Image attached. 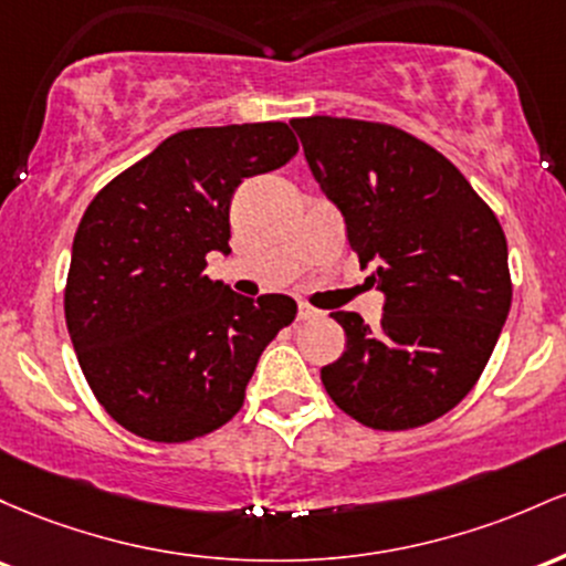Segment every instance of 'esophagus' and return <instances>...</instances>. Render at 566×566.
I'll list each match as a JSON object with an SVG mask.
<instances>
[{
    "label": "esophagus",
    "mask_w": 566,
    "mask_h": 566,
    "mask_svg": "<svg viewBox=\"0 0 566 566\" xmlns=\"http://www.w3.org/2000/svg\"><path fill=\"white\" fill-rule=\"evenodd\" d=\"M321 315H323L321 310L310 307L307 302H300V313H296V317H300V321H315V317H321Z\"/></svg>",
    "instance_id": "obj_1"
}]
</instances>
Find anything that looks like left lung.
<instances>
[{
	"instance_id": "left-lung-1",
	"label": "left lung",
	"mask_w": 566,
	"mask_h": 566,
	"mask_svg": "<svg viewBox=\"0 0 566 566\" xmlns=\"http://www.w3.org/2000/svg\"><path fill=\"white\" fill-rule=\"evenodd\" d=\"M321 192L339 208L366 277L385 294L377 326L334 313L345 353L321 368L342 411L374 430L447 415L484 371L511 310L497 216L441 151L392 125L291 119Z\"/></svg>"
}]
</instances>
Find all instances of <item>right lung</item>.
Instances as JSON below:
<instances>
[{"label":"right lung","mask_w":566,"mask_h":566,"mask_svg":"<svg viewBox=\"0 0 566 566\" xmlns=\"http://www.w3.org/2000/svg\"><path fill=\"white\" fill-rule=\"evenodd\" d=\"M285 123L174 133L95 195L72 245L66 326L87 385L130 433L179 443L240 411L259 355L296 317L202 275L230 253L234 189L296 155Z\"/></svg>","instance_id":"obj_1"}]
</instances>
